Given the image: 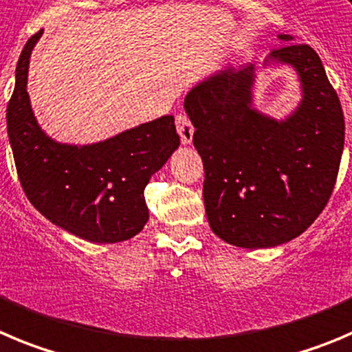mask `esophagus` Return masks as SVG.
I'll use <instances>...</instances> for the list:
<instances>
[{
  "mask_svg": "<svg viewBox=\"0 0 352 352\" xmlns=\"http://www.w3.org/2000/svg\"><path fill=\"white\" fill-rule=\"evenodd\" d=\"M175 128L177 131H179L180 135V140H182V144H191L192 142V135H195V126H192L191 120L186 116L184 113H179L175 116Z\"/></svg>",
  "mask_w": 352,
  "mask_h": 352,
  "instance_id": "obj_1",
  "label": "esophagus"
}]
</instances>
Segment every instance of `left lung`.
<instances>
[{"label": "left lung", "instance_id": "obj_1", "mask_svg": "<svg viewBox=\"0 0 352 352\" xmlns=\"http://www.w3.org/2000/svg\"><path fill=\"white\" fill-rule=\"evenodd\" d=\"M272 62L292 65L300 81V104L285 120L252 106V64L215 72L184 98L205 168L210 228L229 245L250 250L283 245L316 221L344 149L342 107L316 52L290 43L271 52L265 64Z\"/></svg>", "mask_w": 352, "mask_h": 352}]
</instances>
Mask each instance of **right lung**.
<instances>
[{
    "label": "right lung",
    "mask_w": 352,
    "mask_h": 352,
    "mask_svg": "<svg viewBox=\"0 0 352 352\" xmlns=\"http://www.w3.org/2000/svg\"><path fill=\"white\" fill-rule=\"evenodd\" d=\"M29 38L15 69L6 128L25 196L41 215L91 243L133 238L149 221L144 189L179 147L173 116H161L88 146L60 144L36 121L28 94Z\"/></svg>",
    "instance_id": "right-lung-1"
}]
</instances>
